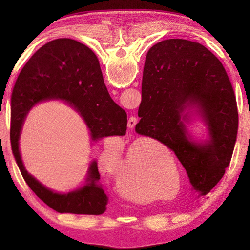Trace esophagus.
<instances>
[{"label": "esophagus", "instance_id": "1", "mask_svg": "<svg viewBox=\"0 0 250 250\" xmlns=\"http://www.w3.org/2000/svg\"><path fill=\"white\" fill-rule=\"evenodd\" d=\"M137 121H139V120H137L136 117H133V116L130 117L129 120H128V128H129V129H133L134 126L136 125Z\"/></svg>", "mask_w": 250, "mask_h": 250}]
</instances>
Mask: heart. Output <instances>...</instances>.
I'll list each match as a JSON object with an SVG mask.
<instances>
[{
  "instance_id": "b5f03b06",
  "label": "heart",
  "mask_w": 250,
  "mask_h": 250,
  "mask_svg": "<svg viewBox=\"0 0 250 250\" xmlns=\"http://www.w3.org/2000/svg\"><path fill=\"white\" fill-rule=\"evenodd\" d=\"M121 143L109 140L99 158L101 172L115 176L116 187L129 199H150L152 188L158 199H166L175 187L174 177L167 167L176 168L174 158L166 148L148 139L133 142L121 160ZM177 175V174H176ZM177 180L179 177L177 175Z\"/></svg>"
}]
</instances>
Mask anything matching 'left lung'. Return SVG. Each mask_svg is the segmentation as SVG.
Wrapping results in <instances>:
<instances>
[{
	"instance_id": "8db88e82",
	"label": "left lung",
	"mask_w": 250,
	"mask_h": 250,
	"mask_svg": "<svg viewBox=\"0 0 250 250\" xmlns=\"http://www.w3.org/2000/svg\"><path fill=\"white\" fill-rule=\"evenodd\" d=\"M195 107L210 140H189L183 124ZM141 118L135 131L172 149L193 189L205 195L218 184L234 150L238 113L229 76L217 57L194 42L172 39L148 50L142 84Z\"/></svg>"
}]
</instances>
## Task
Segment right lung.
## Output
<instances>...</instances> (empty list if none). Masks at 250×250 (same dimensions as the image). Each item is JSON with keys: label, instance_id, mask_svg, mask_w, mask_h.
<instances>
[{"label": "right lung", "instance_id": "right-lung-1", "mask_svg": "<svg viewBox=\"0 0 250 250\" xmlns=\"http://www.w3.org/2000/svg\"><path fill=\"white\" fill-rule=\"evenodd\" d=\"M61 99L86 121L92 140L125 135L126 114L107 91L94 52L71 39L45 44L30 58L16 81L10 101V144L16 163L31 190L58 213L102 215L107 196L98 184V164L89 167L87 185L66 194L52 192L25 171L19 151V137L26 114L42 101Z\"/></svg>", "mask_w": 250, "mask_h": 250}]
</instances>
